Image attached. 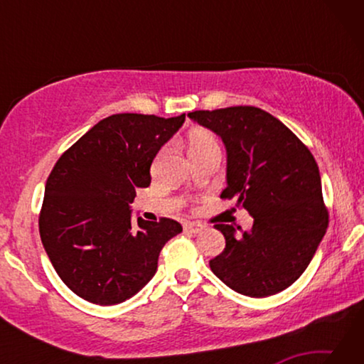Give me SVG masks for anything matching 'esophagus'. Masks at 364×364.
Instances as JSON below:
<instances>
[{"mask_svg": "<svg viewBox=\"0 0 364 364\" xmlns=\"http://www.w3.org/2000/svg\"><path fill=\"white\" fill-rule=\"evenodd\" d=\"M184 231L197 234V232L202 231V225L200 223H196V221H194V223H186V225H184Z\"/></svg>", "mask_w": 364, "mask_h": 364, "instance_id": "esophagus-1", "label": "esophagus"}]
</instances>
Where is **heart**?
Instances as JSON below:
<instances>
[{"label":"heart","instance_id":"obj_1","mask_svg":"<svg viewBox=\"0 0 364 364\" xmlns=\"http://www.w3.org/2000/svg\"><path fill=\"white\" fill-rule=\"evenodd\" d=\"M212 147H218V143H217V138H215L210 132L196 130L191 133L189 154L207 151V149H212Z\"/></svg>","mask_w":364,"mask_h":364}]
</instances>
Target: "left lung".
<instances>
[{
  "instance_id": "obj_1",
  "label": "left lung",
  "mask_w": 364,
  "mask_h": 364,
  "mask_svg": "<svg viewBox=\"0 0 364 364\" xmlns=\"http://www.w3.org/2000/svg\"><path fill=\"white\" fill-rule=\"evenodd\" d=\"M188 117L226 146L228 186L220 197L236 199L254 217L252 230L241 236L230 225H215L226 245L210 260L212 271L249 297L284 291L306 269L329 225L315 157L263 109L234 106Z\"/></svg>"
}]
</instances>
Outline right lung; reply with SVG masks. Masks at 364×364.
I'll use <instances>...</instances> for the list:
<instances>
[{
	"mask_svg": "<svg viewBox=\"0 0 364 364\" xmlns=\"http://www.w3.org/2000/svg\"><path fill=\"white\" fill-rule=\"evenodd\" d=\"M184 119L110 115L53 167L40 236L59 278L78 297L97 305L130 299L156 273L164 245L183 231L171 218L133 223L128 204L151 184L154 157Z\"/></svg>",
	"mask_w": 364,
	"mask_h": 364,
	"instance_id": "right-lung-1",
	"label": "right lung"
}]
</instances>
